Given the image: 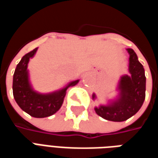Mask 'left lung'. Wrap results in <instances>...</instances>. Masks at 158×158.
<instances>
[{
    "instance_id": "1",
    "label": "left lung",
    "mask_w": 158,
    "mask_h": 158,
    "mask_svg": "<svg viewBox=\"0 0 158 158\" xmlns=\"http://www.w3.org/2000/svg\"><path fill=\"white\" fill-rule=\"evenodd\" d=\"M129 54V73L119 79L117 91L113 99L107 100V103L95 106L97 115L113 122H123L134 116L143 105L146 97V76L142 64L139 62L133 49H126ZM92 99H96L93 93Z\"/></svg>"
}]
</instances>
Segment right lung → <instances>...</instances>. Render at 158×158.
I'll return each mask as SVG.
<instances>
[{"label":"right lung","instance_id":"right-lung-1","mask_svg":"<svg viewBox=\"0 0 158 158\" xmlns=\"http://www.w3.org/2000/svg\"><path fill=\"white\" fill-rule=\"evenodd\" d=\"M38 48L27 53L21 59L15 69L12 81V92L19 107L34 118L52 116L62 106L67 89L74 86L79 79L69 82L63 88L49 93H40L33 88L28 69L29 59L35 55Z\"/></svg>","mask_w":158,"mask_h":158}]
</instances>
